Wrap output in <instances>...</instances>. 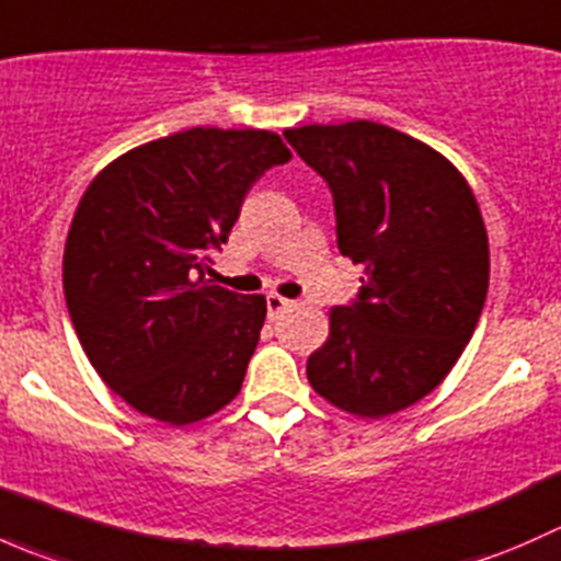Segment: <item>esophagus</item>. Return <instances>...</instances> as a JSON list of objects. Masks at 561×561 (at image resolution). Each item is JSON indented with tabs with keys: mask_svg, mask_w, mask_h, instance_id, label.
<instances>
[{
	"mask_svg": "<svg viewBox=\"0 0 561 561\" xmlns=\"http://www.w3.org/2000/svg\"><path fill=\"white\" fill-rule=\"evenodd\" d=\"M293 301H287V298H282V296H276V293H268V296H265V307H268V317L271 320H274V317H279L282 312H285L287 307H290Z\"/></svg>",
	"mask_w": 561,
	"mask_h": 561,
	"instance_id": "34e87169",
	"label": "esophagus"
}]
</instances>
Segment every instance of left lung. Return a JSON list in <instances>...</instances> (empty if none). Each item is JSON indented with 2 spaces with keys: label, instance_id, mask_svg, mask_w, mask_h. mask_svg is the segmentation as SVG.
Segmentation results:
<instances>
[{
  "label": "left lung",
  "instance_id": "left-lung-1",
  "mask_svg": "<svg viewBox=\"0 0 561 561\" xmlns=\"http://www.w3.org/2000/svg\"><path fill=\"white\" fill-rule=\"evenodd\" d=\"M285 138L331 186L339 252L366 274L358 298L331 309L309 382L350 415L407 410L448 377L483 312L478 201L454 162L386 124H307Z\"/></svg>",
  "mask_w": 561,
  "mask_h": 561
}]
</instances>
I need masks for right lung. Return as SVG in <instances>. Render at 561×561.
Wrapping results in <instances>:
<instances>
[{"instance_id":"1","label":"right lung","mask_w":561,"mask_h":561,"mask_svg":"<svg viewBox=\"0 0 561 561\" xmlns=\"http://www.w3.org/2000/svg\"><path fill=\"white\" fill-rule=\"evenodd\" d=\"M290 149L268 129L192 127L94 175L65 244V298L83 353L111 390L186 426L239 396L263 296L211 285L249 186Z\"/></svg>"}]
</instances>
